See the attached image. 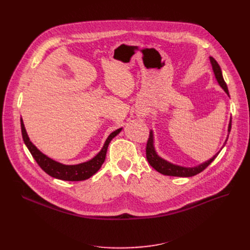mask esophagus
Masks as SVG:
<instances>
[{
    "label": "esophagus",
    "instance_id": "34e87169",
    "mask_svg": "<svg viewBox=\"0 0 250 250\" xmlns=\"http://www.w3.org/2000/svg\"><path fill=\"white\" fill-rule=\"evenodd\" d=\"M142 117H143V115H142Z\"/></svg>",
    "mask_w": 250,
    "mask_h": 250
}]
</instances>
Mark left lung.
Listing matches in <instances>:
<instances>
[{
  "instance_id": "left-lung-1",
  "label": "left lung",
  "mask_w": 250,
  "mask_h": 250,
  "mask_svg": "<svg viewBox=\"0 0 250 250\" xmlns=\"http://www.w3.org/2000/svg\"><path fill=\"white\" fill-rule=\"evenodd\" d=\"M209 61H211V63L213 65V70L215 73V76L217 78V80L219 82V84L221 85V87L225 90L226 93L229 95V91H228V87L226 82L224 81V78H223L222 75V71L219 63L217 62V61L214 58H209ZM229 133L231 130V122L229 124ZM227 142V141H226ZM219 154V153H218ZM215 155L212 159H209L208 161L201 164L198 167H193V168H186V167H181V166H177V165H173L171 163H169L165 160H163L162 158L156 154L155 150H154V146H153V135L152 132H150L148 141H147V146H146V157H147V160L149 162V164L155 169L157 171L160 172L163 175H168V176H178V177H190L193 175H196L201 173L202 171L211 164L216 157L218 156Z\"/></svg>"
}]
</instances>
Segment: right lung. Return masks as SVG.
I'll list each match as a JSON object with an SVG mask.
<instances>
[{"instance_id":"1","label":"right lung","mask_w":250,"mask_h":250,"mask_svg":"<svg viewBox=\"0 0 250 250\" xmlns=\"http://www.w3.org/2000/svg\"><path fill=\"white\" fill-rule=\"evenodd\" d=\"M121 130L122 128H118L108 136L103 148L93 159L78 165H63L51 160L50 158H48V157L43 155L41 151L37 150V148L30 142L27 134H26L24 124L21 118V132H22L23 141L25 143V145L27 146L28 150L30 151L36 163L49 176L55 177L57 179H61V180H67V181H81V180L88 179L92 175H94L100 169L101 165L105 160V156H106L107 148L110 141L116 135H118V133H120Z\"/></svg>"}]
</instances>
